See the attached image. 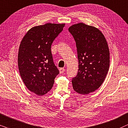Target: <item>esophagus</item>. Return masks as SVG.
Wrapping results in <instances>:
<instances>
[{
	"label": "esophagus",
	"mask_w": 128,
	"mask_h": 128,
	"mask_svg": "<svg viewBox=\"0 0 128 128\" xmlns=\"http://www.w3.org/2000/svg\"><path fill=\"white\" fill-rule=\"evenodd\" d=\"M59 71L60 73H63L64 72H65V69H64V68H60L59 69Z\"/></svg>",
	"instance_id": "1"
}]
</instances>
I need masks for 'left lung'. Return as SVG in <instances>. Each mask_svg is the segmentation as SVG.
<instances>
[{
	"instance_id": "8db88e82",
	"label": "left lung",
	"mask_w": 128,
	"mask_h": 128,
	"mask_svg": "<svg viewBox=\"0 0 128 128\" xmlns=\"http://www.w3.org/2000/svg\"><path fill=\"white\" fill-rule=\"evenodd\" d=\"M68 30L76 41L78 60L72 87L77 93L87 94L99 88L108 74L110 53L107 41L99 30L83 23L71 26Z\"/></svg>"
}]
</instances>
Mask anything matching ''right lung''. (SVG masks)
Returning <instances> with one entry per match:
<instances>
[{
    "label": "right lung",
    "instance_id": "right-lung-1",
    "mask_svg": "<svg viewBox=\"0 0 128 128\" xmlns=\"http://www.w3.org/2000/svg\"><path fill=\"white\" fill-rule=\"evenodd\" d=\"M65 24L47 23L27 32L19 48L18 63L26 87L39 96L52 88L59 74L51 53V45L63 30Z\"/></svg>",
    "mask_w": 128,
    "mask_h": 128
}]
</instances>
